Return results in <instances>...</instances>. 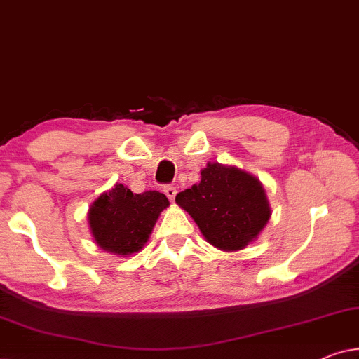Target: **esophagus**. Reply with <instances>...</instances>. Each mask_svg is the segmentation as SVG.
Returning a JSON list of instances; mask_svg holds the SVG:
<instances>
[{
	"instance_id": "34e87169",
	"label": "esophagus",
	"mask_w": 359,
	"mask_h": 359,
	"mask_svg": "<svg viewBox=\"0 0 359 359\" xmlns=\"http://www.w3.org/2000/svg\"><path fill=\"white\" fill-rule=\"evenodd\" d=\"M164 194L168 195V198H169L170 201H174L175 195H177V190H175V187L168 185V187H164Z\"/></svg>"
}]
</instances>
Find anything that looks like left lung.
<instances>
[{"label": "left lung", "instance_id": "obj_1", "mask_svg": "<svg viewBox=\"0 0 359 359\" xmlns=\"http://www.w3.org/2000/svg\"><path fill=\"white\" fill-rule=\"evenodd\" d=\"M198 226L206 242L237 252L257 241L270 221L271 208L262 182L236 165L208 163L200 184L175 196Z\"/></svg>", "mask_w": 359, "mask_h": 359}]
</instances>
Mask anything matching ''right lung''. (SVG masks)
Returning <instances> with one entry per match:
<instances>
[{"label":"right lung","mask_w":359,"mask_h":359,"mask_svg":"<svg viewBox=\"0 0 359 359\" xmlns=\"http://www.w3.org/2000/svg\"><path fill=\"white\" fill-rule=\"evenodd\" d=\"M168 206V196L161 191L133 194L127 185L115 184L89 206L90 234L95 244L110 254L120 257L138 254Z\"/></svg>","instance_id":"add662e5"}]
</instances>
